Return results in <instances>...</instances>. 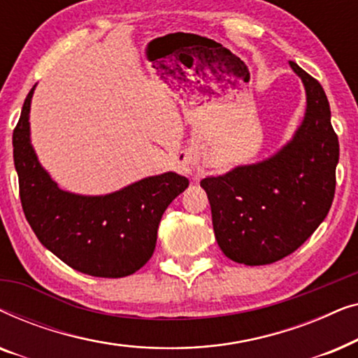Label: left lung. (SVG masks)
I'll use <instances>...</instances> for the list:
<instances>
[{"mask_svg": "<svg viewBox=\"0 0 358 358\" xmlns=\"http://www.w3.org/2000/svg\"><path fill=\"white\" fill-rule=\"evenodd\" d=\"M306 114L271 158L200 180L212 207L215 238L234 262L266 266L295 252L322 223L336 192L339 140L326 92L295 62Z\"/></svg>", "mask_w": 358, "mask_h": 358, "instance_id": "left-lung-1", "label": "left lung"}]
</instances>
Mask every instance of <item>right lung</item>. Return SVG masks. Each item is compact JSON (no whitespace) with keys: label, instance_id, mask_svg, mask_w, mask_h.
<instances>
[{"label":"right lung","instance_id":"1","mask_svg":"<svg viewBox=\"0 0 358 358\" xmlns=\"http://www.w3.org/2000/svg\"><path fill=\"white\" fill-rule=\"evenodd\" d=\"M36 86L13 131L14 166L24 215L43 246L66 266L92 277H127L153 256L158 224L189 179L151 176L107 195H78L53 182L31 145L29 112Z\"/></svg>","mask_w":358,"mask_h":358}]
</instances>
